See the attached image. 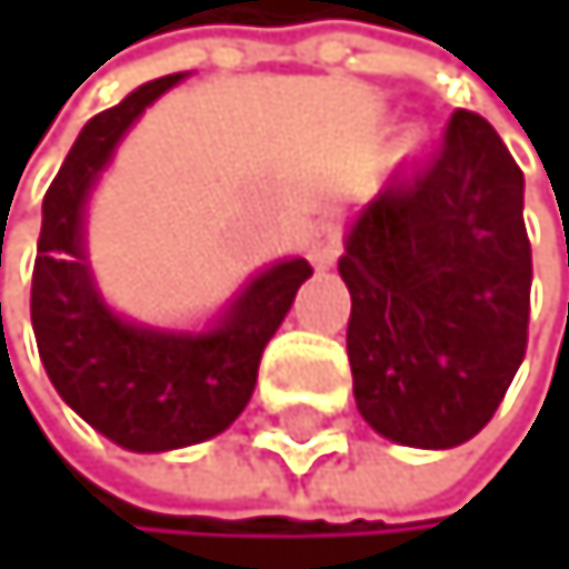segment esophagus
<instances>
[{"label": "esophagus", "mask_w": 569, "mask_h": 569, "mask_svg": "<svg viewBox=\"0 0 569 569\" xmlns=\"http://www.w3.org/2000/svg\"><path fill=\"white\" fill-rule=\"evenodd\" d=\"M309 260H313L320 270H328L338 256H341V234L338 228H331V223H317L313 231H309Z\"/></svg>", "instance_id": "1"}]
</instances>
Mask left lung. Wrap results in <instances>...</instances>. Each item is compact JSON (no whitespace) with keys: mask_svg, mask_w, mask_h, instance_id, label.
Listing matches in <instances>:
<instances>
[{"mask_svg":"<svg viewBox=\"0 0 569 569\" xmlns=\"http://www.w3.org/2000/svg\"><path fill=\"white\" fill-rule=\"evenodd\" d=\"M338 270L363 420L413 449L470 441L523 363L531 320L523 173L496 128L456 110L435 160L367 202Z\"/></svg>","mask_w":569,"mask_h":569,"instance_id":"obj_1","label":"left lung"}]
</instances>
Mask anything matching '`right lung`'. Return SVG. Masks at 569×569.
I'll return each mask as SVG.
<instances>
[{
  "mask_svg": "<svg viewBox=\"0 0 569 569\" xmlns=\"http://www.w3.org/2000/svg\"><path fill=\"white\" fill-rule=\"evenodd\" d=\"M184 73L134 88L84 123L41 202L31 323L49 381L78 417L131 452L184 449L231 428L256 388L260 356L306 260H281L238 291L210 331H156L102 302L84 260V202L131 123Z\"/></svg>",
  "mask_w": 569,
  "mask_h": 569,
  "instance_id": "right-lung-1",
  "label": "right lung"
}]
</instances>
